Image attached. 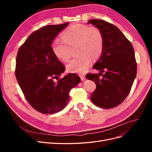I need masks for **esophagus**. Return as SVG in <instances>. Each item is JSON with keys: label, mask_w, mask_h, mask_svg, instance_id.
<instances>
[{"label": "esophagus", "mask_w": 152, "mask_h": 152, "mask_svg": "<svg viewBox=\"0 0 152 152\" xmlns=\"http://www.w3.org/2000/svg\"><path fill=\"white\" fill-rule=\"evenodd\" d=\"M79 77L82 80H84L86 79V76L84 74H79Z\"/></svg>", "instance_id": "34e87169"}]
</instances>
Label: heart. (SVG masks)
<instances>
[{
    "instance_id": "b5f03b06",
    "label": "heart",
    "mask_w": 152,
    "mask_h": 152,
    "mask_svg": "<svg viewBox=\"0 0 152 152\" xmlns=\"http://www.w3.org/2000/svg\"><path fill=\"white\" fill-rule=\"evenodd\" d=\"M63 40L55 39L52 50L56 57L64 62L70 58V49L75 48L78 56L70 61L66 68L70 73H84L90 66L92 58L98 59L103 49V37L94 27L77 24L69 27L62 34Z\"/></svg>"
}]
</instances>
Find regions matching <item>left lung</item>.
<instances>
[{
    "mask_svg": "<svg viewBox=\"0 0 152 152\" xmlns=\"http://www.w3.org/2000/svg\"><path fill=\"white\" fill-rule=\"evenodd\" d=\"M103 37V49L99 60L93 68L100 71L88 73L86 79L95 82L96 90L91 99L95 105L112 108L122 103L130 93L137 73L134 50L131 42L117 26L102 20H90ZM105 73L102 75V73Z\"/></svg>",
    "mask_w": 152,
    "mask_h": 152,
    "instance_id": "1",
    "label": "left lung"
}]
</instances>
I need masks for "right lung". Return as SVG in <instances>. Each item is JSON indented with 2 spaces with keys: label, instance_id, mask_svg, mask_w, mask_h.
I'll return each instance as SVG.
<instances>
[{
  "label": "right lung",
  "instance_id": "1",
  "mask_svg": "<svg viewBox=\"0 0 152 152\" xmlns=\"http://www.w3.org/2000/svg\"><path fill=\"white\" fill-rule=\"evenodd\" d=\"M68 23L48 25L35 31L17 54L15 75L18 84L27 102L44 114L61 111L70 99L69 91L81 80L72 73L54 82L65 67L53 53L51 45Z\"/></svg>",
  "mask_w": 152,
  "mask_h": 152
}]
</instances>
